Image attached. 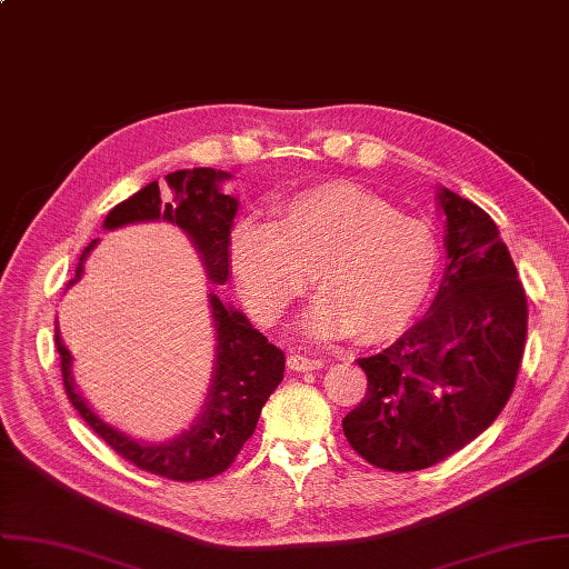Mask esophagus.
<instances>
[{
  "mask_svg": "<svg viewBox=\"0 0 569 569\" xmlns=\"http://www.w3.org/2000/svg\"><path fill=\"white\" fill-rule=\"evenodd\" d=\"M325 363L322 359L305 357V355H290L288 357V368L295 372H309V370H320Z\"/></svg>",
  "mask_w": 569,
  "mask_h": 569,
  "instance_id": "1",
  "label": "esophagus"
}]
</instances>
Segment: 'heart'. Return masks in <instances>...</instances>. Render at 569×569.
<instances>
[{"label":"heart","instance_id":"1","mask_svg":"<svg viewBox=\"0 0 569 569\" xmlns=\"http://www.w3.org/2000/svg\"><path fill=\"white\" fill-rule=\"evenodd\" d=\"M231 260L260 322H274L313 277L322 297L301 327L316 338L355 333L382 343L421 309L439 244L426 221L398 214L357 184L329 182L281 203L272 226L240 221Z\"/></svg>","mask_w":569,"mask_h":569}]
</instances>
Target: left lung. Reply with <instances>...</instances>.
<instances>
[{
  "label": "left lung",
  "instance_id": "8db88e82",
  "mask_svg": "<svg viewBox=\"0 0 569 569\" xmlns=\"http://www.w3.org/2000/svg\"><path fill=\"white\" fill-rule=\"evenodd\" d=\"M446 272L423 320L359 359L368 391L343 432L387 471L428 469L485 432L512 396L528 331L517 268L491 217L439 189Z\"/></svg>",
  "mask_w": 569,
  "mask_h": 569
}]
</instances>
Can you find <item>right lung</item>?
<instances>
[{
  "mask_svg": "<svg viewBox=\"0 0 569 569\" xmlns=\"http://www.w3.org/2000/svg\"><path fill=\"white\" fill-rule=\"evenodd\" d=\"M231 178L226 171L208 167L182 169L167 176L171 187V201L160 197L158 180L148 182L128 201L111 208L104 217V229L134 221L164 219L176 223L201 253L208 279L212 283H226L231 274V229L238 212V199L221 194L219 182ZM98 240L82 251L74 277L68 286L78 283L84 274V260ZM210 311L217 329V355L212 385L206 396L197 423L164 443H143L107 426L100 416L74 391L70 363L72 357L61 343L59 329H54V343L61 355L63 389L72 407L80 411L91 430L104 439L119 456L141 471L156 473L178 482H194L212 478L229 469L244 441L253 435L260 409L283 380L286 357L272 346L238 309L221 305V299L210 292Z\"/></svg>",
  "mask_w": 569,
  "mask_h": 569,
  "instance_id": "right-lung-1",
  "label": "right lung"
}]
</instances>
